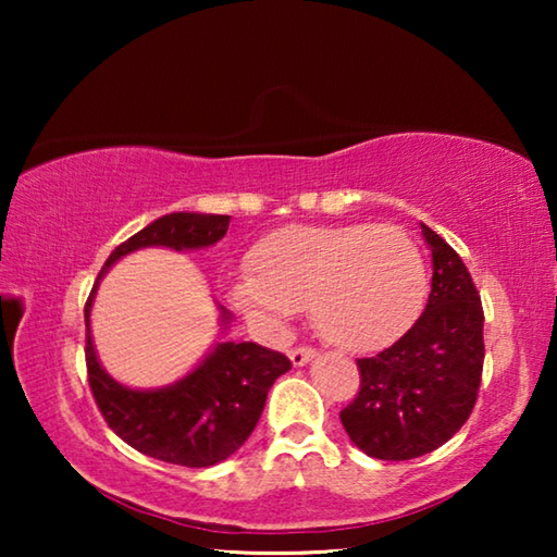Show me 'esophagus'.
Segmentation results:
<instances>
[{
	"label": "esophagus",
	"mask_w": 557,
	"mask_h": 557,
	"mask_svg": "<svg viewBox=\"0 0 557 557\" xmlns=\"http://www.w3.org/2000/svg\"><path fill=\"white\" fill-rule=\"evenodd\" d=\"M317 356V351L314 348H309V346H297V348H292L289 351V361H292V366H307L309 361H312V358Z\"/></svg>",
	"instance_id": "1"
}]
</instances>
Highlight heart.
Here are the masks:
<instances>
[{
  "label": "heart",
  "mask_w": 557,
  "mask_h": 557,
  "mask_svg": "<svg viewBox=\"0 0 557 557\" xmlns=\"http://www.w3.org/2000/svg\"><path fill=\"white\" fill-rule=\"evenodd\" d=\"M231 301L268 329L309 305L317 332L348 351L391 344L418 317L425 260L395 225H287L256 243Z\"/></svg>",
  "instance_id": "1"
}]
</instances>
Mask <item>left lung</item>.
Returning <instances> with one entry per match:
<instances>
[{
  "mask_svg": "<svg viewBox=\"0 0 557 557\" xmlns=\"http://www.w3.org/2000/svg\"><path fill=\"white\" fill-rule=\"evenodd\" d=\"M432 250L425 312L393 346L358 358L361 391L342 410L354 445L375 459L428 455L474 410L484 369V309L465 262L420 223Z\"/></svg>",
  "mask_w": 557,
  "mask_h": 557,
  "instance_id": "8db88e82",
  "label": "left lung"
}]
</instances>
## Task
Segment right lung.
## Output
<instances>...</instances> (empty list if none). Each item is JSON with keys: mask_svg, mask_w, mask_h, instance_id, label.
<instances>
[{"mask_svg": "<svg viewBox=\"0 0 557 557\" xmlns=\"http://www.w3.org/2000/svg\"><path fill=\"white\" fill-rule=\"evenodd\" d=\"M231 215L166 213L132 235L106 260L86 301V363L92 398L117 437L147 457L182 467H213L240 449L256 430L268 391L292 369L289 358L252 342H219L191 373L164 388L137 391L102 369L90 336V309L98 285L120 258L143 248L199 250L219 243ZM221 309L223 332L231 312Z\"/></svg>", "mask_w": 557, "mask_h": 557, "instance_id": "1", "label": "right lung"}]
</instances>
